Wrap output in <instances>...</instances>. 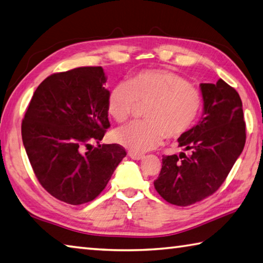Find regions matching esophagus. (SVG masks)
I'll use <instances>...</instances> for the list:
<instances>
[{"label":"esophagus","mask_w":263,"mask_h":263,"mask_svg":"<svg viewBox=\"0 0 263 263\" xmlns=\"http://www.w3.org/2000/svg\"><path fill=\"white\" fill-rule=\"evenodd\" d=\"M129 157L134 160H142L143 158H144V156L143 155H136V153H132V152L129 153Z\"/></svg>","instance_id":"1"}]
</instances>
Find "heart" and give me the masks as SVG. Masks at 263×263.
Wrapping results in <instances>:
<instances>
[{
  "label": "heart",
  "mask_w": 263,
  "mask_h": 263,
  "mask_svg": "<svg viewBox=\"0 0 263 263\" xmlns=\"http://www.w3.org/2000/svg\"><path fill=\"white\" fill-rule=\"evenodd\" d=\"M137 104H148L145 122L118 128L113 138L134 153H144L159 146L165 135L176 140L190 132L200 117L204 100L201 92L178 74L148 70L111 89L107 112L116 121L123 122L130 118Z\"/></svg>",
  "instance_id": "1"
}]
</instances>
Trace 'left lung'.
Returning <instances> with one entry per match:
<instances>
[{"mask_svg":"<svg viewBox=\"0 0 263 263\" xmlns=\"http://www.w3.org/2000/svg\"><path fill=\"white\" fill-rule=\"evenodd\" d=\"M204 111L199 122L178 138L180 155L163 156L157 192L170 204L190 206L213 195L224 182L246 141L241 100L220 79L200 83Z\"/></svg>","mask_w":263,"mask_h":263,"instance_id":"8db88e82","label":"left lung"}]
</instances>
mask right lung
I'll use <instances>...</instances> for the list:
<instances>
[{
  "label": "right lung",
  "mask_w": 263,
  "mask_h": 263,
  "mask_svg": "<svg viewBox=\"0 0 263 263\" xmlns=\"http://www.w3.org/2000/svg\"><path fill=\"white\" fill-rule=\"evenodd\" d=\"M105 82L101 66L54 73L40 83L23 119V143L34 174L66 204L95 199L127 155L119 144L84 151L110 127Z\"/></svg>",
  "instance_id": "right-lung-1"
}]
</instances>
